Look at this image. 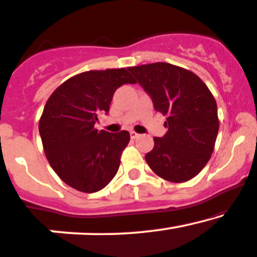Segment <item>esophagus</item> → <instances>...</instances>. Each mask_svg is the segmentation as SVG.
<instances>
[{
  "instance_id": "1",
  "label": "esophagus",
  "mask_w": 257,
  "mask_h": 257,
  "mask_svg": "<svg viewBox=\"0 0 257 257\" xmlns=\"http://www.w3.org/2000/svg\"><path fill=\"white\" fill-rule=\"evenodd\" d=\"M130 136H131V138H132V140H135V138H137L138 136H140V135H138V134H137V132L132 131V132H130Z\"/></svg>"
}]
</instances>
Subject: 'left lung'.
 <instances>
[{"label":"left lung","instance_id":"1","mask_svg":"<svg viewBox=\"0 0 257 257\" xmlns=\"http://www.w3.org/2000/svg\"><path fill=\"white\" fill-rule=\"evenodd\" d=\"M128 70L151 96L155 110L167 116V132L154 137V148L146 154L147 164L170 182L195 177L214 152L220 126L212 93L194 73L169 63Z\"/></svg>","mask_w":257,"mask_h":257}]
</instances>
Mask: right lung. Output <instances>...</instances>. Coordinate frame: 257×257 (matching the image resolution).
Listing matches in <instances>:
<instances>
[{
	"mask_svg": "<svg viewBox=\"0 0 257 257\" xmlns=\"http://www.w3.org/2000/svg\"><path fill=\"white\" fill-rule=\"evenodd\" d=\"M123 83H136L125 68L85 71L63 82L46 103L39 122L43 151L60 180L76 191H100L119 170L130 134L98 131L94 123L108 114Z\"/></svg>",
	"mask_w": 257,
	"mask_h": 257,
	"instance_id": "right-lung-1",
	"label": "right lung"
}]
</instances>
